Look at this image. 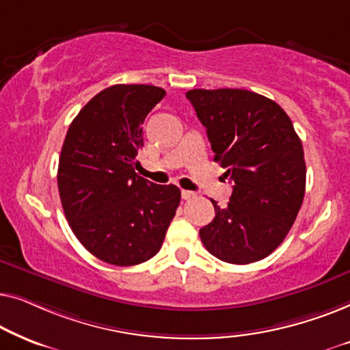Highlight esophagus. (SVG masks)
<instances>
[{
  "label": "esophagus",
  "instance_id": "1",
  "mask_svg": "<svg viewBox=\"0 0 350 350\" xmlns=\"http://www.w3.org/2000/svg\"><path fill=\"white\" fill-rule=\"evenodd\" d=\"M196 196V193H193V191H188V189H181V198H183L185 200L188 199H193Z\"/></svg>",
  "mask_w": 350,
  "mask_h": 350
}]
</instances>
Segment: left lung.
Here are the masks:
<instances>
[{
  "instance_id": "1",
  "label": "left lung",
  "mask_w": 350,
  "mask_h": 350,
  "mask_svg": "<svg viewBox=\"0 0 350 350\" xmlns=\"http://www.w3.org/2000/svg\"><path fill=\"white\" fill-rule=\"evenodd\" d=\"M224 176L232 181L228 207H215L199 231L205 248L231 265L271 255L293 226L306 191L303 143L274 100L245 89L186 92Z\"/></svg>"
}]
</instances>
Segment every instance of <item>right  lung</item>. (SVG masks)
I'll use <instances>...</instances> for the list:
<instances>
[{
  "label": "right lung",
  "instance_id": "add662e5",
  "mask_svg": "<svg viewBox=\"0 0 350 350\" xmlns=\"http://www.w3.org/2000/svg\"><path fill=\"white\" fill-rule=\"evenodd\" d=\"M164 95L146 84L107 88L73 119L62 146L57 183L65 217L85 250L109 265L154 256L180 205L175 185L135 172L142 124Z\"/></svg>",
  "mask_w": 350,
  "mask_h": 350
}]
</instances>
